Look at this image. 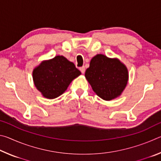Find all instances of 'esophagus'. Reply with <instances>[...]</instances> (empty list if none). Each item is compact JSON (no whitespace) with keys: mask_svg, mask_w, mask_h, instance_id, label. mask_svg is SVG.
<instances>
[{"mask_svg":"<svg viewBox=\"0 0 161 161\" xmlns=\"http://www.w3.org/2000/svg\"><path fill=\"white\" fill-rule=\"evenodd\" d=\"M80 70L81 71V72L82 73V74H84V72H85V67H84V66H83V67H81L80 68Z\"/></svg>","mask_w":161,"mask_h":161,"instance_id":"1","label":"esophagus"}]
</instances>
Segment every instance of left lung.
Returning a JSON list of instances; mask_svg holds the SVG:
<instances>
[{
  "mask_svg": "<svg viewBox=\"0 0 161 161\" xmlns=\"http://www.w3.org/2000/svg\"><path fill=\"white\" fill-rule=\"evenodd\" d=\"M85 77L98 96L110 101L123 92L129 80V73L119 59L99 54L91 59Z\"/></svg>",
  "mask_w": 161,
  "mask_h": 161,
  "instance_id": "obj_1",
  "label": "left lung"
}]
</instances>
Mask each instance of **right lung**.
I'll return each instance as SVG.
<instances>
[{"instance_id": "obj_1", "label": "right lung", "mask_w": 161, "mask_h": 161, "mask_svg": "<svg viewBox=\"0 0 161 161\" xmlns=\"http://www.w3.org/2000/svg\"><path fill=\"white\" fill-rule=\"evenodd\" d=\"M81 75L75 64L63 56L43 61L32 72L35 86L42 96L54 99L67 90L72 81Z\"/></svg>"}]
</instances>
